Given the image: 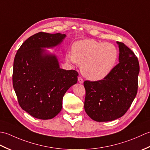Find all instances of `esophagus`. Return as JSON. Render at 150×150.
Instances as JSON below:
<instances>
[{"label": "esophagus", "instance_id": "1", "mask_svg": "<svg viewBox=\"0 0 150 150\" xmlns=\"http://www.w3.org/2000/svg\"><path fill=\"white\" fill-rule=\"evenodd\" d=\"M78 81H79V83H81V84H82V83H83V82H84L83 79H82V78L81 77H78Z\"/></svg>", "mask_w": 150, "mask_h": 150}]
</instances>
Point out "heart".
<instances>
[{"instance_id":"heart-1","label":"heart","mask_w":150,"mask_h":150,"mask_svg":"<svg viewBox=\"0 0 150 150\" xmlns=\"http://www.w3.org/2000/svg\"><path fill=\"white\" fill-rule=\"evenodd\" d=\"M118 51L111 43L95 40H83L73 44L72 53L66 55V60L81 66V72L91 81L106 77L117 62Z\"/></svg>"}]
</instances>
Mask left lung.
Listing matches in <instances>:
<instances>
[{
    "label": "left lung",
    "instance_id": "left-lung-1",
    "mask_svg": "<svg viewBox=\"0 0 150 150\" xmlns=\"http://www.w3.org/2000/svg\"><path fill=\"white\" fill-rule=\"evenodd\" d=\"M119 63L106 77L85 81L84 110L97 122H107L123 116L131 106L138 90L139 63L133 51L117 42Z\"/></svg>",
    "mask_w": 150,
    "mask_h": 150
}]
</instances>
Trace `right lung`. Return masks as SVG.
<instances>
[{
    "mask_svg": "<svg viewBox=\"0 0 150 150\" xmlns=\"http://www.w3.org/2000/svg\"><path fill=\"white\" fill-rule=\"evenodd\" d=\"M65 37L37 33L25 40L15 55L13 86L18 104L37 119L55 117L61 111L66 91L77 82V71L60 68L57 57L44 54L41 48L55 46Z\"/></svg>",
    "mask_w": 150,
    "mask_h": 150,
    "instance_id": "obj_1",
    "label": "right lung"
}]
</instances>
